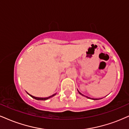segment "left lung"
<instances>
[{"label": "left lung", "mask_w": 129, "mask_h": 129, "mask_svg": "<svg viewBox=\"0 0 129 129\" xmlns=\"http://www.w3.org/2000/svg\"><path fill=\"white\" fill-rule=\"evenodd\" d=\"M78 93H79V94H81V95H82V96H84V95H83V94H81V93H80V92H79V91H78ZM85 97H86V98H88V99H91V98H89V97H87V96H85ZM93 99V100H98V99Z\"/></svg>", "instance_id": "1"}]
</instances>
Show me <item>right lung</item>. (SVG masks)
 Segmentation results:
<instances>
[{"label":"right lung","mask_w":129,"mask_h":129,"mask_svg":"<svg viewBox=\"0 0 129 129\" xmlns=\"http://www.w3.org/2000/svg\"><path fill=\"white\" fill-rule=\"evenodd\" d=\"M27 93L30 96H31V98H32L35 99H36V100H38V101H46V100H47V99H50V98H52V97H53L54 96H55V95L56 94V93H55V94H54L53 95H52V96H51L48 97V98H37V97H35V96H32V95L30 94H28V93H27Z\"/></svg>","instance_id":"add662e5"}]
</instances>
